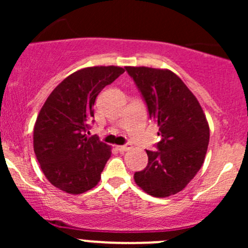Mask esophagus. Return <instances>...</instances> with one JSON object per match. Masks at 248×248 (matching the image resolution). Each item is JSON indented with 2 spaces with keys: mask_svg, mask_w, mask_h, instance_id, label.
Instances as JSON below:
<instances>
[{
  "mask_svg": "<svg viewBox=\"0 0 248 248\" xmlns=\"http://www.w3.org/2000/svg\"><path fill=\"white\" fill-rule=\"evenodd\" d=\"M116 149L119 150L120 152H126V151H128L129 149H132V145H131V144H127V145H117Z\"/></svg>",
  "mask_w": 248,
  "mask_h": 248,
  "instance_id": "obj_1",
  "label": "esophagus"
}]
</instances>
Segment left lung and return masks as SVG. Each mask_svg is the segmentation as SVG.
I'll return each instance as SVG.
<instances>
[{"label": "left lung", "instance_id": "left-lung-1", "mask_svg": "<svg viewBox=\"0 0 248 248\" xmlns=\"http://www.w3.org/2000/svg\"><path fill=\"white\" fill-rule=\"evenodd\" d=\"M141 92L150 119L158 126V151L146 150L149 163L134 181L147 194L166 198L189 184L204 163L210 139L198 99L169 69L126 67Z\"/></svg>", "mask_w": 248, "mask_h": 248}]
</instances>
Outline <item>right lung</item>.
<instances>
[{"mask_svg":"<svg viewBox=\"0 0 248 248\" xmlns=\"http://www.w3.org/2000/svg\"><path fill=\"white\" fill-rule=\"evenodd\" d=\"M124 69H79L60 82L42 107L33 128V150L47 181L69 194L93 188L111 156V147L87 137L99 92Z\"/></svg>","mask_w":248,"mask_h":248,"instance_id":"1","label":"right lung"}]
</instances>
